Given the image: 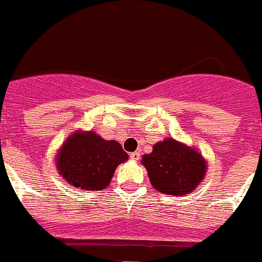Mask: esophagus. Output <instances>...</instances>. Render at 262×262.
<instances>
[{"label": "esophagus", "mask_w": 262, "mask_h": 262, "mask_svg": "<svg viewBox=\"0 0 262 262\" xmlns=\"http://www.w3.org/2000/svg\"><path fill=\"white\" fill-rule=\"evenodd\" d=\"M129 157H131V160H134V161H138V160L140 159V154H139V152H131V154H129Z\"/></svg>", "instance_id": "1"}]
</instances>
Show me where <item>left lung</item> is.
I'll return each instance as SVG.
<instances>
[{
  "label": "left lung",
  "instance_id": "obj_1",
  "mask_svg": "<svg viewBox=\"0 0 262 262\" xmlns=\"http://www.w3.org/2000/svg\"><path fill=\"white\" fill-rule=\"evenodd\" d=\"M142 164L152 186L160 193L174 196L193 191L207 170L200 152L173 138L156 143L151 154L143 156Z\"/></svg>",
  "mask_w": 262,
  "mask_h": 262
}]
</instances>
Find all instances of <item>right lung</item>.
Wrapping results in <instances>:
<instances>
[{
	"label": "right lung",
	"instance_id": "right-lung-1",
	"mask_svg": "<svg viewBox=\"0 0 262 262\" xmlns=\"http://www.w3.org/2000/svg\"><path fill=\"white\" fill-rule=\"evenodd\" d=\"M128 155L115 140H105L94 131H76L57 152L60 176L82 190H102L108 186L115 169Z\"/></svg>",
	"mask_w": 262,
	"mask_h": 262
}]
</instances>
